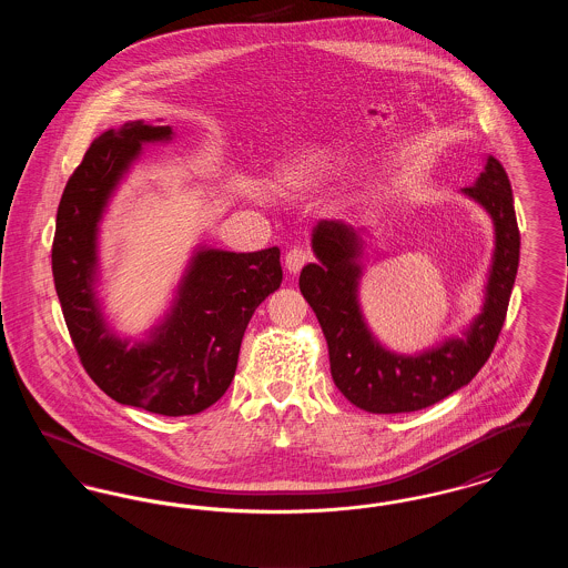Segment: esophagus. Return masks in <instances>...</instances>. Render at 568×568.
Wrapping results in <instances>:
<instances>
[{
  "mask_svg": "<svg viewBox=\"0 0 568 568\" xmlns=\"http://www.w3.org/2000/svg\"><path fill=\"white\" fill-rule=\"evenodd\" d=\"M306 262H311V253L300 248V246L290 248V253L285 255V268L292 272V274H297V272L302 271Z\"/></svg>",
  "mask_w": 568,
  "mask_h": 568,
  "instance_id": "esophagus-1",
  "label": "esophagus"
}]
</instances>
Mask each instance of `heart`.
<instances>
[{
  "label": "heart",
  "instance_id": "heart-1",
  "mask_svg": "<svg viewBox=\"0 0 568 568\" xmlns=\"http://www.w3.org/2000/svg\"><path fill=\"white\" fill-rule=\"evenodd\" d=\"M324 168L325 155L306 153V155H300L297 160H292L287 165H283L281 172L276 174V183L287 195H302L320 185Z\"/></svg>",
  "mask_w": 568,
  "mask_h": 568
}]
</instances>
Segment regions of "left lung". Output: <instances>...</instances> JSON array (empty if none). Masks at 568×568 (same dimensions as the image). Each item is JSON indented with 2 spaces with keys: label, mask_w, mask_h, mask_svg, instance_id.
I'll return each instance as SVG.
<instances>
[{
  "label": "left lung",
  "mask_w": 568,
  "mask_h": 568,
  "mask_svg": "<svg viewBox=\"0 0 568 568\" xmlns=\"http://www.w3.org/2000/svg\"><path fill=\"white\" fill-rule=\"evenodd\" d=\"M486 211L494 225V251L479 315L424 352L405 355L381 345L359 304L368 227L320 221L311 246L317 257L300 272V292L315 311L329 352V371L343 396L368 413H410L434 405L481 371L507 317L519 264V230L511 183L500 162L487 155L473 187L459 191Z\"/></svg>",
  "instance_id": "obj_1"
}]
</instances>
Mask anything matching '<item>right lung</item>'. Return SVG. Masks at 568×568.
I'll return each instance as SVG.
<instances>
[{
	"mask_svg": "<svg viewBox=\"0 0 568 568\" xmlns=\"http://www.w3.org/2000/svg\"><path fill=\"white\" fill-rule=\"evenodd\" d=\"M174 140L170 125L128 121L98 135L57 211L53 278L89 377L119 405L168 417L195 415L230 387L255 308L281 287V251L234 253L197 244L158 324L121 336L100 300V225L146 144Z\"/></svg>",
	"mask_w": 568,
	"mask_h": 568,
	"instance_id": "add662e5",
	"label": "right lung"
}]
</instances>
